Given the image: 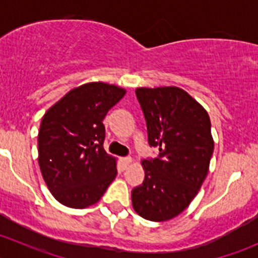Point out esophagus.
<instances>
[{
	"label": "esophagus",
	"mask_w": 258,
	"mask_h": 258,
	"mask_svg": "<svg viewBox=\"0 0 258 258\" xmlns=\"http://www.w3.org/2000/svg\"><path fill=\"white\" fill-rule=\"evenodd\" d=\"M121 163H122V167L127 168L132 163V158L131 157H122L121 158Z\"/></svg>",
	"instance_id": "34e87169"
}]
</instances>
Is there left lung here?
Segmentation results:
<instances>
[{
  "label": "left lung",
  "mask_w": 258,
  "mask_h": 258,
  "mask_svg": "<svg viewBox=\"0 0 258 258\" xmlns=\"http://www.w3.org/2000/svg\"><path fill=\"white\" fill-rule=\"evenodd\" d=\"M156 158L142 161L145 179L132 189V206L146 220L163 222L188 207L209 173L213 153L207 111L182 88L136 90Z\"/></svg>",
  "instance_id": "1"
}]
</instances>
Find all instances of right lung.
I'll return each instance as SVG.
<instances>
[{
  "mask_svg": "<svg viewBox=\"0 0 258 258\" xmlns=\"http://www.w3.org/2000/svg\"><path fill=\"white\" fill-rule=\"evenodd\" d=\"M124 93V88L105 82L85 83L43 114L38 165L59 204L72 209L92 206L116 177V158L103 148L102 121Z\"/></svg>",
  "mask_w": 258,
  "mask_h": 258,
  "instance_id": "right-lung-1",
  "label": "right lung"
}]
</instances>
